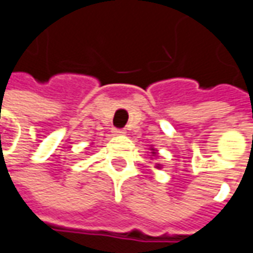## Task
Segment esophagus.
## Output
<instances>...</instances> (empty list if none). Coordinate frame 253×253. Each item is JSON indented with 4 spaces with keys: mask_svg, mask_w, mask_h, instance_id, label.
<instances>
[{
    "mask_svg": "<svg viewBox=\"0 0 253 253\" xmlns=\"http://www.w3.org/2000/svg\"><path fill=\"white\" fill-rule=\"evenodd\" d=\"M113 133H114V136H124L126 132L124 129H114L113 130Z\"/></svg>",
    "mask_w": 253,
    "mask_h": 253,
    "instance_id": "34e87169",
    "label": "esophagus"
}]
</instances>
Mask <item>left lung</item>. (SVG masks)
<instances>
[{"mask_svg": "<svg viewBox=\"0 0 253 253\" xmlns=\"http://www.w3.org/2000/svg\"><path fill=\"white\" fill-rule=\"evenodd\" d=\"M151 150H152V152H151L152 155H157V151H155V150H154V148H151ZM159 168H161V165L157 164V169H159Z\"/></svg>", "mask_w": 253, "mask_h": 253, "instance_id": "left-lung-1", "label": "left lung"}]
</instances>
